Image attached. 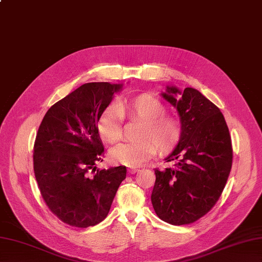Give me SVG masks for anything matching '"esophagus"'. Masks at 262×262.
Segmentation results:
<instances>
[{"label":"esophagus","instance_id":"obj_1","mask_svg":"<svg viewBox=\"0 0 262 262\" xmlns=\"http://www.w3.org/2000/svg\"><path fill=\"white\" fill-rule=\"evenodd\" d=\"M127 171H129V173H131V174H133V173H136V172H138L139 171V168H129L127 169Z\"/></svg>","mask_w":262,"mask_h":262}]
</instances>
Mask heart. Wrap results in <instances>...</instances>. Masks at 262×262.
Listing matches in <instances>:
<instances>
[{
	"mask_svg": "<svg viewBox=\"0 0 262 262\" xmlns=\"http://www.w3.org/2000/svg\"><path fill=\"white\" fill-rule=\"evenodd\" d=\"M167 109L162 102L151 94H141L120 101L118 104L110 103L101 111L98 118V132L107 142H114L121 137L124 114L131 118L144 120L141 138L143 141H124L111 148V162L138 167L158 151L168 150L179 139V125L174 119L164 116Z\"/></svg>",
	"mask_w": 262,
	"mask_h": 262,
	"instance_id": "1",
	"label": "heart"
}]
</instances>
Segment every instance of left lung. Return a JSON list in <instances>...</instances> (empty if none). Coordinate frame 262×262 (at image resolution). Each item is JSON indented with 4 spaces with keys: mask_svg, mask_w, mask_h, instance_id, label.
Returning <instances> with one entry per match:
<instances>
[{
    "mask_svg": "<svg viewBox=\"0 0 262 262\" xmlns=\"http://www.w3.org/2000/svg\"><path fill=\"white\" fill-rule=\"evenodd\" d=\"M161 97L177 109L181 132L165 158L173 167L155 170L151 202L161 220L189 225L208 213L222 193L232 165L231 138L219 107L195 89L167 85Z\"/></svg>",
    "mask_w": 262,
    "mask_h": 262,
    "instance_id": "obj_1",
    "label": "left lung"
}]
</instances>
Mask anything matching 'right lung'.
I'll return each mask as SVG.
<instances>
[{"label":"right lung","mask_w":262,"mask_h":262,"mask_svg":"<svg viewBox=\"0 0 262 262\" xmlns=\"http://www.w3.org/2000/svg\"><path fill=\"white\" fill-rule=\"evenodd\" d=\"M122 88L85 83L51 106L37 131L33 155L37 186L51 211L70 226L88 228L104 220L125 179L124 165L89 174L104 152L98 118Z\"/></svg>","instance_id":"obj_1"}]
</instances>
